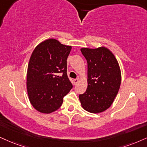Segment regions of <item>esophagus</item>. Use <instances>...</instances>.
Listing matches in <instances>:
<instances>
[{
  "label": "esophagus",
  "instance_id": "34e87169",
  "mask_svg": "<svg viewBox=\"0 0 147 147\" xmlns=\"http://www.w3.org/2000/svg\"><path fill=\"white\" fill-rule=\"evenodd\" d=\"M78 81H79V80L78 79V78H76V79H74V84H76L78 82Z\"/></svg>",
  "mask_w": 147,
  "mask_h": 147
}]
</instances>
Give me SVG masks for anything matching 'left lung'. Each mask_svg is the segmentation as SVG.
Listing matches in <instances>:
<instances>
[{"instance_id": "left-lung-1", "label": "left lung", "mask_w": 147, "mask_h": 147, "mask_svg": "<svg viewBox=\"0 0 147 147\" xmlns=\"http://www.w3.org/2000/svg\"><path fill=\"white\" fill-rule=\"evenodd\" d=\"M88 65V86L79 95L82 107L91 113L109 108L119 92L121 82L120 67L112 52L105 47L80 49Z\"/></svg>"}]
</instances>
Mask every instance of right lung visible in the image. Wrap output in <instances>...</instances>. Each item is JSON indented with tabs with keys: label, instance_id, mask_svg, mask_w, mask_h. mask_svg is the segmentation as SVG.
<instances>
[{
	"label": "right lung",
	"instance_id": "obj_1",
	"mask_svg": "<svg viewBox=\"0 0 147 147\" xmlns=\"http://www.w3.org/2000/svg\"><path fill=\"white\" fill-rule=\"evenodd\" d=\"M71 50V46L49 39L32 52L27 70V93L30 104L39 112L50 114L59 109L73 87L67 74Z\"/></svg>",
	"mask_w": 147,
	"mask_h": 147
}]
</instances>
